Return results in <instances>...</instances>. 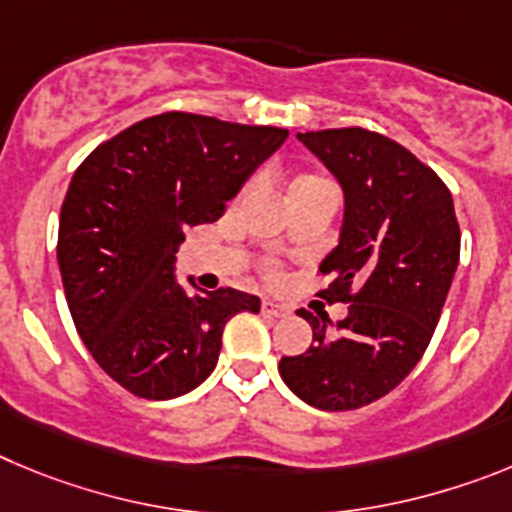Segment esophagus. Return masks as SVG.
Segmentation results:
<instances>
[{"mask_svg": "<svg viewBox=\"0 0 512 512\" xmlns=\"http://www.w3.org/2000/svg\"><path fill=\"white\" fill-rule=\"evenodd\" d=\"M260 311L265 313V316H270V319H280V316H285V313H288V306H283V303H275V301H262Z\"/></svg>", "mask_w": 512, "mask_h": 512, "instance_id": "34e87169", "label": "esophagus"}]
</instances>
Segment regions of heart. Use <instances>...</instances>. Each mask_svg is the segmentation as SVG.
<instances>
[{
  "label": "heart",
  "mask_w": 512,
  "mask_h": 512,
  "mask_svg": "<svg viewBox=\"0 0 512 512\" xmlns=\"http://www.w3.org/2000/svg\"><path fill=\"white\" fill-rule=\"evenodd\" d=\"M285 186H288L290 201L301 199V196H311V193H336L334 183L326 176H321V173H316V170H296V173H290V176L285 178ZM262 273L270 280L280 278L278 265H273V262H267V265L262 267Z\"/></svg>",
  "instance_id": "b5f03b06"
}]
</instances>
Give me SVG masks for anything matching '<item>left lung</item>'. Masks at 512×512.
<instances>
[{
	"label": "left lung",
	"mask_w": 512,
	"mask_h": 512,
	"mask_svg": "<svg viewBox=\"0 0 512 512\" xmlns=\"http://www.w3.org/2000/svg\"><path fill=\"white\" fill-rule=\"evenodd\" d=\"M298 140L344 188L342 239L321 262L329 285L316 296L349 303V313L334 324L301 308L313 342L278 370L313 408L357 411L400 385L426 352L457 270L459 222L446 183L390 137L342 127Z\"/></svg>",
	"instance_id": "8db88e82"
}]
</instances>
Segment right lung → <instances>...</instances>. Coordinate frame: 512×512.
<instances>
[{"mask_svg": "<svg viewBox=\"0 0 512 512\" xmlns=\"http://www.w3.org/2000/svg\"><path fill=\"white\" fill-rule=\"evenodd\" d=\"M288 130L165 112L101 142L71 178L58 265L73 324L127 393L168 400L211 375L224 326L260 298L188 296L173 262L183 229L211 224Z\"/></svg>", "mask_w": 512, "mask_h": 512, "instance_id": "add662e5", "label": "right lung"}]
</instances>
